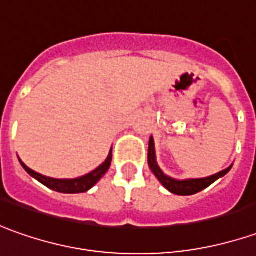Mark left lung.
<instances>
[{
	"label": "left lung",
	"mask_w": 256,
	"mask_h": 256,
	"mask_svg": "<svg viewBox=\"0 0 256 256\" xmlns=\"http://www.w3.org/2000/svg\"><path fill=\"white\" fill-rule=\"evenodd\" d=\"M148 167L153 172L157 180L162 182L164 188H167L170 192L176 194V196H192L197 194L200 191H202L204 188H207L208 186H211L214 181L218 178L224 177L225 174H228V172L232 168V164L230 167H226L222 172L212 174L210 177H204V178H187V180H177L172 178L170 176L164 174V172L160 168V166L157 164V158H156V147H154V138L150 137L148 142Z\"/></svg>",
	"instance_id": "left-lung-1"
}]
</instances>
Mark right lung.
Listing matches in <instances>:
<instances>
[{"label":"right lung","mask_w":256,"mask_h":256,"mask_svg":"<svg viewBox=\"0 0 256 256\" xmlns=\"http://www.w3.org/2000/svg\"><path fill=\"white\" fill-rule=\"evenodd\" d=\"M20 163L24 167V170L28 172L31 177L40 181V184L46 186L48 188L58 191V192H64V194H79V192L89 191L109 170L112 163V148L109 152L108 158L98 168H94L93 172H88L82 177H76V178H52V177H46V176H42L40 172L31 170L30 167H26L21 160H20Z\"/></svg>","instance_id":"add662e5"}]
</instances>
